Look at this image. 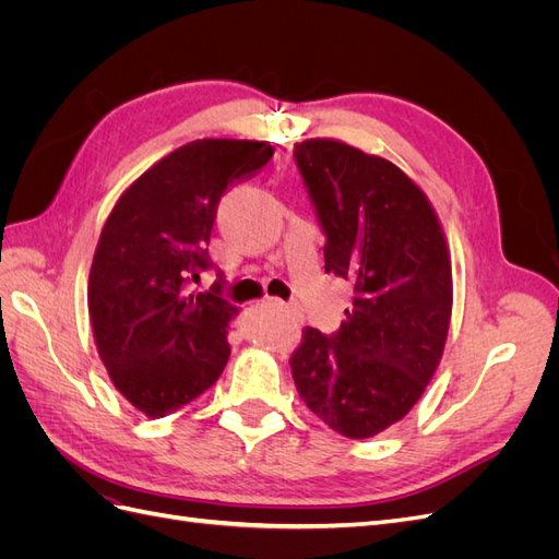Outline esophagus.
I'll return each instance as SVG.
<instances>
[{
	"instance_id": "obj_1",
	"label": "esophagus",
	"mask_w": 559,
	"mask_h": 559,
	"mask_svg": "<svg viewBox=\"0 0 559 559\" xmlns=\"http://www.w3.org/2000/svg\"><path fill=\"white\" fill-rule=\"evenodd\" d=\"M270 306H273V308H280V310H286V306H284L282 300H273V298H270ZM235 335H240V333L235 331Z\"/></svg>"
}]
</instances>
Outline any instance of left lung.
<instances>
[{
  "mask_svg": "<svg viewBox=\"0 0 559 559\" xmlns=\"http://www.w3.org/2000/svg\"><path fill=\"white\" fill-rule=\"evenodd\" d=\"M324 267L352 289L341 329L302 331L292 357L300 399L347 438L396 425L425 392L441 359L452 273L441 224L394 163L333 140L294 146Z\"/></svg>",
  "mask_w": 559,
  "mask_h": 559,
  "instance_id": "8db88e82",
  "label": "left lung"
}]
</instances>
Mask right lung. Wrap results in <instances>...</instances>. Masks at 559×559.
<instances>
[{
  "label": "right lung",
  "mask_w": 559,
  "mask_h": 559,
  "mask_svg": "<svg viewBox=\"0 0 559 559\" xmlns=\"http://www.w3.org/2000/svg\"><path fill=\"white\" fill-rule=\"evenodd\" d=\"M270 158L263 142L195 140L146 170L107 218L88 280L93 335L118 392L148 417L183 408L224 373L240 308L224 277L202 294L193 284L212 267L218 202Z\"/></svg>",
  "instance_id": "1"
}]
</instances>
